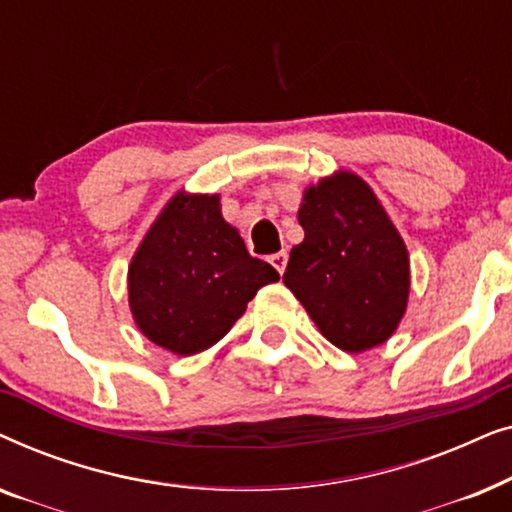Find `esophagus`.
<instances>
[{
  "instance_id": "obj_1",
  "label": "esophagus",
  "mask_w": 512,
  "mask_h": 512,
  "mask_svg": "<svg viewBox=\"0 0 512 512\" xmlns=\"http://www.w3.org/2000/svg\"><path fill=\"white\" fill-rule=\"evenodd\" d=\"M286 261H289V254H286V251H279V254H272L270 256V263L275 265V270L279 272V275H284Z\"/></svg>"
}]
</instances>
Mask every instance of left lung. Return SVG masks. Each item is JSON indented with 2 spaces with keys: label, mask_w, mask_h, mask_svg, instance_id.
<instances>
[{
  "label": "left lung",
  "mask_w": 512,
  "mask_h": 512,
  "mask_svg": "<svg viewBox=\"0 0 512 512\" xmlns=\"http://www.w3.org/2000/svg\"><path fill=\"white\" fill-rule=\"evenodd\" d=\"M298 221L305 240L291 249L284 284L335 347L382 345L405 314L410 261L375 193L340 172L307 188Z\"/></svg>",
  "instance_id": "8db88e82"
}]
</instances>
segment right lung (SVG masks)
Listing matches in <instances>:
<instances>
[{"label":"right lung","instance_id":"right-lung-1","mask_svg":"<svg viewBox=\"0 0 512 512\" xmlns=\"http://www.w3.org/2000/svg\"><path fill=\"white\" fill-rule=\"evenodd\" d=\"M279 272L254 258L221 216L219 195H174L128 270L130 310L158 347L191 356L212 347Z\"/></svg>","mask_w":512,"mask_h":512}]
</instances>
